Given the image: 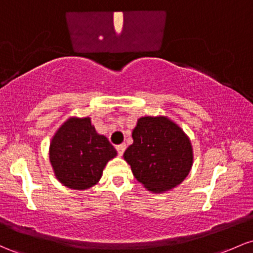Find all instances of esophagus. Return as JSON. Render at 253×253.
Wrapping results in <instances>:
<instances>
[{
  "label": "esophagus",
  "mask_w": 253,
  "mask_h": 253,
  "mask_svg": "<svg viewBox=\"0 0 253 253\" xmlns=\"http://www.w3.org/2000/svg\"><path fill=\"white\" fill-rule=\"evenodd\" d=\"M116 150H118V154L120 155V156H122L125 152V150H126V145H125V144H120V145L116 146Z\"/></svg>",
  "instance_id": "obj_1"
}]
</instances>
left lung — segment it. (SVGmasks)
<instances>
[{"label": "left lung", "instance_id": "left-lung-1", "mask_svg": "<svg viewBox=\"0 0 253 253\" xmlns=\"http://www.w3.org/2000/svg\"><path fill=\"white\" fill-rule=\"evenodd\" d=\"M124 158L146 190L163 193L181 184L193 165V149L181 127L167 116H143Z\"/></svg>", "mask_w": 253, "mask_h": 253}]
</instances>
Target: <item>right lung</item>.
I'll use <instances>...</instances> for the list:
<instances>
[{
  "instance_id": "right-lung-1",
  "label": "right lung",
  "mask_w": 253,
  "mask_h": 253,
  "mask_svg": "<svg viewBox=\"0 0 253 253\" xmlns=\"http://www.w3.org/2000/svg\"><path fill=\"white\" fill-rule=\"evenodd\" d=\"M116 155L107 137L96 132L90 118H69L55 133L49 148L55 176L72 190L96 185L105 165Z\"/></svg>"
}]
</instances>
